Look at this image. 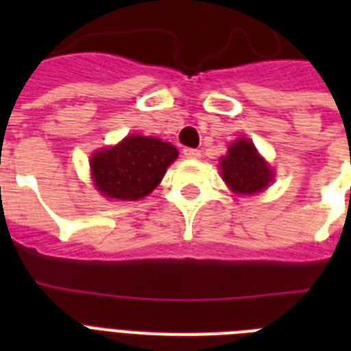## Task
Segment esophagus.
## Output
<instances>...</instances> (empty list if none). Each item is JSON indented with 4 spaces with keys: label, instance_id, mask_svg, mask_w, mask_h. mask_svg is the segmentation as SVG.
<instances>
[{
    "label": "esophagus",
    "instance_id": "34e87169",
    "mask_svg": "<svg viewBox=\"0 0 351 351\" xmlns=\"http://www.w3.org/2000/svg\"><path fill=\"white\" fill-rule=\"evenodd\" d=\"M184 156H186V158H191V160L200 158V151H198V149H193V147H186L184 149Z\"/></svg>",
    "mask_w": 351,
    "mask_h": 351
}]
</instances>
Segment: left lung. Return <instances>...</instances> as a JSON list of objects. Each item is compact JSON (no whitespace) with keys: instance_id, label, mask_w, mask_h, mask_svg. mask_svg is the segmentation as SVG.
<instances>
[{"instance_id":"left-lung-1","label":"left lung","mask_w":351,"mask_h":351,"mask_svg":"<svg viewBox=\"0 0 351 351\" xmlns=\"http://www.w3.org/2000/svg\"><path fill=\"white\" fill-rule=\"evenodd\" d=\"M222 178L234 193H253L262 191L271 182L273 173L269 165L256 153L255 145L250 140H237L228 149L222 162Z\"/></svg>"}]
</instances>
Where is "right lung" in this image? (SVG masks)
<instances>
[{
  "mask_svg": "<svg viewBox=\"0 0 351 351\" xmlns=\"http://www.w3.org/2000/svg\"><path fill=\"white\" fill-rule=\"evenodd\" d=\"M176 156L178 151L171 143L132 134L114 147L93 154L90 167L104 197L138 200L158 186Z\"/></svg>",
  "mask_w": 351,
  "mask_h": 351,
  "instance_id": "obj_1",
  "label": "right lung"
}]
</instances>
